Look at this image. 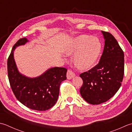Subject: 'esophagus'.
Returning <instances> with one entry per match:
<instances>
[{"mask_svg": "<svg viewBox=\"0 0 132 132\" xmlns=\"http://www.w3.org/2000/svg\"><path fill=\"white\" fill-rule=\"evenodd\" d=\"M75 76V74L71 71V70H70V69L68 70V71H67V79L69 80H71Z\"/></svg>", "mask_w": 132, "mask_h": 132, "instance_id": "1", "label": "esophagus"}]
</instances>
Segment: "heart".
Wrapping results in <instances>:
<instances>
[{"instance_id":"b5f03b06","label":"heart","mask_w":132,"mask_h":132,"mask_svg":"<svg viewBox=\"0 0 132 132\" xmlns=\"http://www.w3.org/2000/svg\"><path fill=\"white\" fill-rule=\"evenodd\" d=\"M101 52L99 40L92 36L81 35L72 39L64 49L67 55L75 53V65L80 69H88L95 65Z\"/></svg>"}]
</instances>
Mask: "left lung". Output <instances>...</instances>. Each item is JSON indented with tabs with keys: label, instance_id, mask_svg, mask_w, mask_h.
Listing matches in <instances>:
<instances>
[{
	"label": "left lung",
	"instance_id": "left-lung-1",
	"mask_svg": "<svg viewBox=\"0 0 132 132\" xmlns=\"http://www.w3.org/2000/svg\"><path fill=\"white\" fill-rule=\"evenodd\" d=\"M104 48L97 65L80 75L83 84L80 89L87 103L98 105L112 98L121 85L124 73V54L114 37L101 31Z\"/></svg>",
	"mask_w": 132,
	"mask_h": 132
}]
</instances>
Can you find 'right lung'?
<instances>
[{
  "mask_svg": "<svg viewBox=\"0 0 132 132\" xmlns=\"http://www.w3.org/2000/svg\"><path fill=\"white\" fill-rule=\"evenodd\" d=\"M28 42L24 37L19 40L13 45L7 61L10 84L15 97L24 105L36 111H46L57 102L60 85L67 79V69L53 67L35 77H29L20 73L13 53L18 47Z\"/></svg>",
  "mask_w": 132,
  "mask_h": 132,
  "instance_id": "1",
  "label": "right lung"
}]
</instances>
